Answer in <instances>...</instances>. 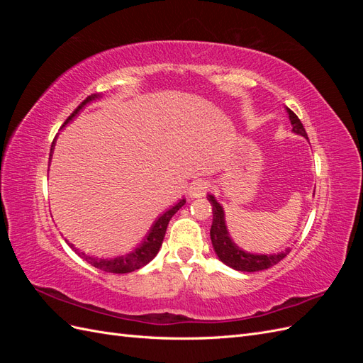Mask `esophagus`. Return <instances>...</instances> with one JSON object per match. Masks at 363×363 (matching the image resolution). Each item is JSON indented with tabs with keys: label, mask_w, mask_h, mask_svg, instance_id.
I'll return each instance as SVG.
<instances>
[{
	"label": "esophagus",
	"mask_w": 363,
	"mask_h": 363,
	"mask_svg": "<svg viewBox=\"0 0 363 363\" xmlns=\"http://www.w3.org/2000/svg\"><path fill=\"white\" fill-rule=\"evenodd\" d=\"M211 188V184H208L207 180H195L191 183V188H189V196L191 199H201L204 196Z\"/></svg>",
	"instance_id": "1"
}]
</instances>
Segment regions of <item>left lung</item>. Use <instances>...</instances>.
<instances>
[{
  "label": "left lung",
  "mask_w": 363,
  "mask_h": 363,
  "mask_svg": "<svg viewBox=\"0 0 363 363\" xmlns=\"http://www.w3.org/2000/svg\"><path fill=\"white\" fill-rule=\"evenodd\" d=\"M291 124H292V131L296 135H301L306 139L307 133L301 124V121L298 119L291 108L286 107ZM208 203L212 204V213H213V221H212V228H211V239H212V245L216 252V256L219 257L223 263H225L227 267L233 268L236 271H245V272H256L262 269H268L289 255L291 248H286L281 252H277V255H251V252H245L244 250H240L228 235V230L225 225V218H224V211L223 206L219 204L213 195L207 196Z\"/></svg>",
  "instance_id": "1"
}]
</instances>
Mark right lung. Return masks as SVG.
I'll use <instances>...</instances> for the list:
<instances>
[{
    "mask_svg": "<svg viewBox=\"0 0 363 363\" xmlns=\"http://www.w3.org/2000/svg\"><path fill=\"white\" fill-rule=\"evenodd\" d=\"M101 95L100 94H92L86 98V100L75 108V111L72 112V115L67 119L68 124L69 121L79 113L82 108L87 104L91 103L94 100H96V98H100ZM63 124V127H65ZM52 148H54V142L51 145V152H52ZM186 200H180L177 204L172 206L169 211L164 212L162 216H159L156 219V223L152 224L151 230L148 232V235L145 236L144 242H142L135 251H131L130 255L127 256H119V257H115V259H98V257H92L89 255H84L83 251H79V248H75L71 242L67 244L79 255L83 260H86L87 263H91L92 267L101 269V271H106V272H113V274H125V272H131V271H136L139 268H142L144 265H147V263H150L152 259L156 257V255L159 252L160 247H162V242H163V238H164V233H167V227L171 221V218L177 213L179 208H182V206H184Z\"/></svg>",
    "mask_w": 363,
    "mask_h": 363,
    "instance_id": "obj_1",
    "label": "right lung"
}]
</instances>
